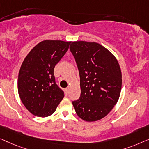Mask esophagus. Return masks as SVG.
<instances>
[{"label":"esophagus","instance_id":"1","mask_svg":"<svg viewBox=\"0 0 149 149\" xmlns=\"http://www.w3.org/2000/svg\"><path fill=\"white\" fill-rule=\"evenodd\" d=\"M70 87L68 86V88H66V91L68 92V93H69V91H70Z\"/></svg>","mask_w":149,"mask_h":149}]
</instances>
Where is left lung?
Returning <instances> with one entry per match:
<instances>
[{
  "label": "left lung",
  "mask_w": 149,
  "mask_h": 149,
  "mask_svg": "<svg viewBox=\"0 0 149 149\" xmlns=\"http://www.w3.org/2000/svg\"><path fill=\"white\" fill-rule=\"evenodd\" d=\"M70 49L80 78V96L72 102L75 112L84 121L99 120L112 110L120 96L122 79L118 61L96 42H73Z\"/></svg>",
  "instance_id": "8db88e82"
}]
</instances>
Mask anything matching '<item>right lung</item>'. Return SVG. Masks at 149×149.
Instances as JSON below:
<instances>
[{"label":"right lung","mask_w":149,"mask_h":149,"mask_svg":"<svg viewBox=\"0 0 149 149\" xmlns=\"http://www.w3.org/2000/svg\"><path fill=\"white\" fill-rule=\"evenodd\" d=\"M71 42L42 41L35 46L22 63L17 88L21 100L34 116H51L64 97L56 85L54 69L69 49Z\"/></svg>","instance_id":"1"}]
</instances>
